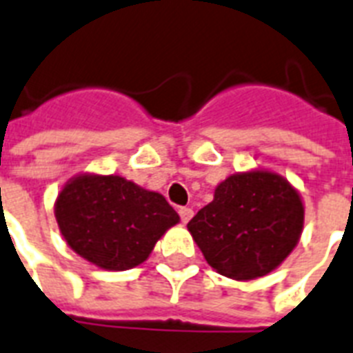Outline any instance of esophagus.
Listing matches in <instances>:
<instances>
[{"instance_id":"esophagus-1","label":"esophagus","mask_w":353,"mask_h":353,"mask_svg":"<svg viewBox=\"0 0 353 353\" xmlns=\"http://www.w3.org/2000/svg\"><path fill=\"white\" fill-rule=\"evenodd\" d=\"M192 216H194V210L190 209V207H181V209H179V218H181L183 223H187Z\"/></svg>"}]
</instances>
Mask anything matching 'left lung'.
Listing matches in <instances>:
<instances>
[{
	"label": "left lung",
	"instance_id": "obj_1",
	"mask_svg": "<svg viewBox=\"0 0 353 353\" xmlns=\"http://www.w3.org/2000/svg\"><path fill=\"white\" fill-rule=\"evenodd\" d=\"M302 225L304 207L295 188L279 174L254 170L220 183L214 199L187 227L210 268L251 280L284 262Z\"/></svg>",
	"mask_w": 353,
	"mask_h": 353
}]
</instances>
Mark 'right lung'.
<instances>
[{
    "label": "right lung",
    "mask_w": 353,
    "mask_h": 353,
    "mask_svg": "<svg viewBox=\"0 0 353 353\" xmlns=\"http://www.w3.org/2000/svg\"><path fill=\"white\" fill-rule=\"evenodd\" d=\"M60 232L88 262L126 271L150 256L155 241L179 216L161 194L121 176H79L54 205Z\"/></svg>",
    "instance_id": "add662e5"
}]
</instances>
